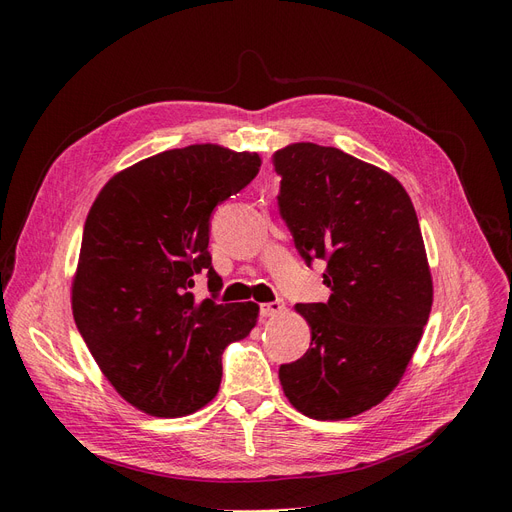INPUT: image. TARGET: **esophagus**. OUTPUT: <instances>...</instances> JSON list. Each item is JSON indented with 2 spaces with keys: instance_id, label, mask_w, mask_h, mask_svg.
<instances>
[{
  "instance_id": "obj_1",
  "label": "esophagus",
  "mask_w": 512,
  "mask_h": 512,
  "mask_svg": "<svg viewBox=\"0 0 512 512\" xmlns=\"http://www.w3.org/2000/svg\"><path fill=\"white\" fill-rule=\"evenodd\" d=\"M284 312V303L282 301H273V303H265L260 305V316L262 318H273L277 314Z\"/></svg>"
}]
</instances>
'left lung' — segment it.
<instances>
[{
  "instance_id": "8db88e82",
  "label": "left lung",
  "mask_w": 512,
  "mask_h": 512,
  "mask_svg": "<svg viewBox=\"0 0 512 512\" xmlns=\"http://www.w3.org/2000/svg\"><path fill=\"white\" fill-rule=\"evenodd\" d=\"M280 215L301 258L327 262V303H297L309 350L280 367L290 404L318 421L378 406L399 384L433 303L425 243L408 192L342 149L294 143L273 153Z\"/></svg>"
}]
</instances>
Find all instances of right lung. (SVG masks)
Masks as SVG:
<instances>
[{
  "label": "right lung",
  "mask_w": 512,
  "mask_h": 512,
  "mask_svg": "<svg viewBox=\"0 0 512 512\" xmlns=\"http://www.w3.org/2000/svg\"><path fill=\"white\" fill-rule=\"evenodd\" d=\"M260 170L258 153L220 145L162 151L121 170L89 209L72 282L76 329L115 391L153 416L207 406L222 352L256 327L258 305L218 303L211 213ZM208 271L212 299H193Z\"/></svg>",
  "instance_id": "obj_1"
}]
</instances>
